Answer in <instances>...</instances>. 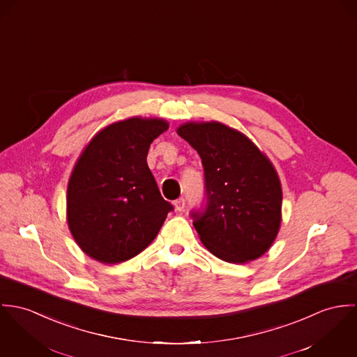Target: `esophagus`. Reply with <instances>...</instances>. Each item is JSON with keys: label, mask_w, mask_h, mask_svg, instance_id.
<instances>
[{"label": "esophagus", "mask_w": 357, "mask_h": 357, "mask_svg": "<svg viewBox=\"0 0 357 357\" xmlns=\"http://www.w3.org/2000/svg\"><path fill=\"white\" fill-rule=\"evenodd\" d=\"M174 206H175V211H176V212H182V211L185 209V199H183V198L175 199V201H174Z\"/></svg>", "instance_id": "1"}]
</instances>
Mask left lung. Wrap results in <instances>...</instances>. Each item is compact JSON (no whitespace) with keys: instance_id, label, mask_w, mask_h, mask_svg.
Wrapping results in <instances>:
<instances>
[{"instance_id":"obj_1","label":"left lung","mask_w":357,"mask_h":357,"mask_svg":"<svg viewBox=\"0 0 357 357\" xmlns=\"http://www.w3.org/2000/svg\"><path fill=\"white\" fill-rule=\"evenodd\" d=\"M176 132L202 160L206 208L192 218L204 246L234 264L261 257L282 222V186L273 162L220 121H186Z\"/></svg>"}]
</instances>
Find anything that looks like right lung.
Segmentation results:
<instances>
[{"instance_id": "right-lung-1", "label": "right lung", "mask_w": 357, "mask_h": 357, "mask_svg": "<svg viewBox=\"0 0 357 357\" xmlns=\"http://www.w3.org/2000/svg\"><path fill=\"white\" fill-rule=\"evenodd\" d=\"M169 127L130 118L98 131L84 146L67 188V223L80 249L104 264L141 253L172 211L148 167L151 144Z\"/></svg>"}]
</instances>
